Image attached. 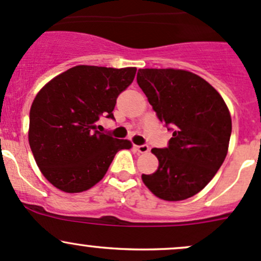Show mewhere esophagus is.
Masks as SVG:
<instances>
[{
  "instance_id": "34e87169",
  "label": "esophagus",
  "mask_w": 261,
  "mask_h": 261,
  "mask_svg": "<svg viewBox=\"0 0 261 261\" xmlns=\"http://www.w3.org/2000/svg\"><path fill=\"white\" fill-rule=\"evenodd\" d=\"M134 149H136L138 153H142V154L149 152V147L145 144L144 145H134Z\"/></svg>"
}]
</instances>
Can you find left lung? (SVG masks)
I'll use <instances>...</instances> for the list:
<instances>
[{"mask_svg": "<svg viewBox=\"0 0 261 261\" xmlns=\"http://www.w3.org/2000/svg\"><path fill=\"white\" fill-rule=\"evenodd\" d=\"M137 82L173 137L153 148L158 169L142 174L145 187L167 201L188 199L214 178L228 153L231 117L219 92L184 69H139Z\"/></svg>", "mask_w": 261, "mask_h": 261, "instance_id": "1", "label": "left lung"}]
</instances>
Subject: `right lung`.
<instances>
[{
	"label": "right lung",
	"mask_w": 261,
	"mask_h": 261,
	"mask_svg": "<svg viewBox=\"0 0 261 261\" xmlns=\"http://www.w3.org/2000/svg\"><path fill=\"white\" fill-rule=\"evenodd\" d=\"M136 67L75 66L56 75L33 99L29 142L44 178L64 193L96 186L128 139L96 130L100 116L113 119L117 97L133 82Z\"/></svg>",
	"instance_id": "right-lung-1"
}]
</instances>
